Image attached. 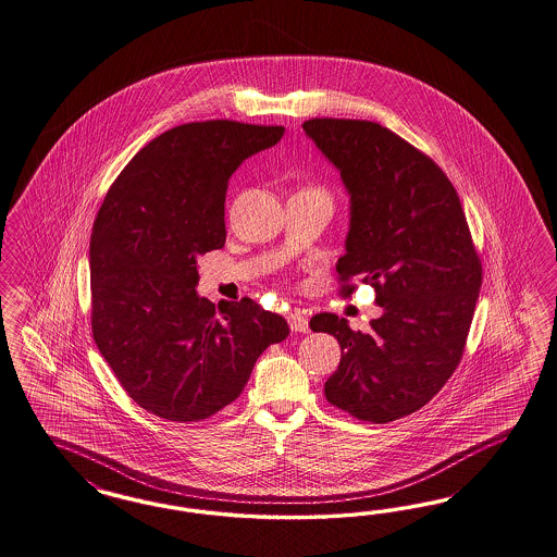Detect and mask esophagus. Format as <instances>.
Listing matches in <instances>:
<instances>
[{
    "mask_svg": "<svg viewBox=\"0 0 557 557\" xmlns=\"http://www.w3.org/2000/svg\"><path fill=\"white\" fill-rule=\"evenodd\" d=\"M289 329L296 331V333H308L310 326H308V319L302 312H292L288 317Z\"/></svg>",
    "mask_w": 557,
    "mask_h": 557,
    "instance_id": "1",
    "label": "esophagus"
}]
</instances>
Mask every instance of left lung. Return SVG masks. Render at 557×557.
I'll use <instances>...</instances> for the list:
<instances>
[{"instance_id": "left-lung-1", "label": "left lung", "mask_w": 557, "mask_h": 557, "mask_svg": "<svg viewBox=\"0 0 557 557\" xmlns=\"http://www.w3.org/2000/svg\"><path fill=\"white\" fill-rule=\"evenodd\" d=\"M302 129L349 195L337 273L362 277L383 308L368 333L331 312L312 317L310 329L342 346L326 401L362 422H393L428 404L459 364L480 296V257L455 187L399 135L354 119H310Z\"/></svg>"}]
</instances>
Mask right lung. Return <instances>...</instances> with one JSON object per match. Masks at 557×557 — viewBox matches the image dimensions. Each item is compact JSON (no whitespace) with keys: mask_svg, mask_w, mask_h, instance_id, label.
I'll return each instance as SVG.
<instances>
[{"mask_svg":"<svg viewBox=\"0 0 557 557\" xmlns=\"http://www.w3.org/2000/svg\"><path fill=\"white\" fill-rule=\"evenodd\" d=\"M284 132L236 121L173 127L135 153L100 206L90 238L95 342L127 395L158 418H210L289 335L284 317L250 298L215 307L195 289L197 257L226 243L232 174Z\"/></svg>","mask_w":557,"mask_h":557,"instance_id":"obj_1","label":"right lung"}]
</instances>
